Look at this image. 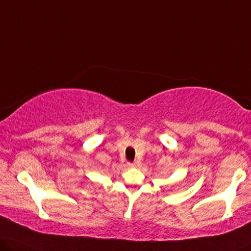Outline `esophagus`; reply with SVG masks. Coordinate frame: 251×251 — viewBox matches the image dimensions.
Returning <instances> with one entry per match:
<instances>
[{"label": "esophagus", "instance_id": "obj_1", "mask_svg": "<svg viewBox=\"0 0 251 251\" xmlns=\"http://www.w3.org/2000/svg\"><path fill=\"white\" fill-rule=\"evenodd\" d=\"M138 166L137 162H133V163H128V167L129 168H136Z\"/></svg>", "mask_w": 251, "mask_h": 251}]
</instances>
